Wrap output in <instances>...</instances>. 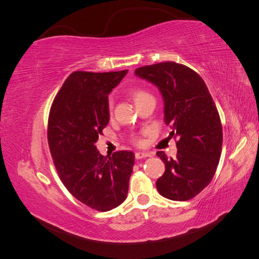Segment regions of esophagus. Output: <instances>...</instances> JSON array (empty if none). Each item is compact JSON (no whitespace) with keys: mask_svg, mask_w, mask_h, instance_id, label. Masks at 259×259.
Masks as SVG:
<instances>
[{"mask_svg":"<svg viewBox=\"0 0 259 259\" xmlns=\"http://www.w3.org/2000/svg\"><path fill=\"white\" fill-rule=\"evenodd\" d=\"M147 156H151V154L148 153V152H144V151H139V152H136V153H135V158H136L137 160L147 158Z\"/></svg>","mask_w":259,"mask_h":259,"instance_id":"obj_1","label":"esophagus"}]
</instances>
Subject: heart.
Segmentation results:
<instances>
[{
	"mask_svg": "<svg viewBox=\"0 0 259 259\" xmlns=\"http://www.w3.org/2000/svg\"><path fill=\"white\" fill-rule=\"evenodd\" d=\"M131 97H132L133 100H134L135 105L137 106L138 104L142 103V101H144L145 99L150 98L152 96L148 92H146L142 89H135V90H133L131 92ZM110 109H111V103H110Z\"/></svg>",
	"mask_w": 259,
	"mask_h": 259,
	"instance_id": "b5f03b06",
	"label": "heart"
}]
</instances>
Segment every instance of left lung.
Masks as SVG:
<instances>
[{
	"instance_id": "left-lung-1",
	"label": "left lung",
	"mask_w": 259,
	"mask_h": 259,
	"mask_svg": "<svg viewBox=\"0 0 259 259\" xmlns=\"http://www.w3.org/2000/svg\"><path fill=\"white\" fill-rule=\"evenodd\" d=\"M135 75L158 88L164 122L178 138L175 159L156 152L165 164L156 189L169 200H190L210 183L221 159L223 127L214 100L197 72L174 61L140 67Z\"/></svg>"
}]
</instances>
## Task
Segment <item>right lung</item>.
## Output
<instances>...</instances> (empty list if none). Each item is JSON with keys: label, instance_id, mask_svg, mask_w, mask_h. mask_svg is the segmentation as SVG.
<instances>
[{"label": "right lung", "instance_id": "add662e5", "mask_svg": "<svg viewBox=\"0 0 259 259\" xmlns=\"http://www.w3.org/2000/svg\"><path fill=\"white\" fill-rule=\"evenodd\" d=\"M126 73H71L55 97L49 117V145L62 184L76 200L100 211L126 199L135 162L132 151L104 156L95 145L110 120L108 95Z\"/></svg>", "mask_w": 259, "mask_h": 259}]
</instances>
